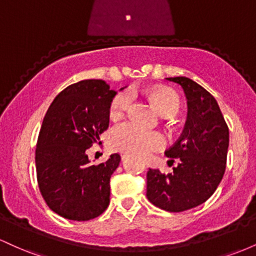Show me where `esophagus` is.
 Returning <instances> with one entry per match:
<instances>
[{
	"label": "esophagus",
	"instance_id": "obj_1",
	"mask_svg": "<svg viewBox=\"0 0 256 256\" xmlns=\"http://www.w3.org/2000/svg\"><path fill=\"white\" fill-rule=\"evenodd\" d=\"M128 158V154H122V160H125V158Z\"/></svg>",
	"mask_w": 256,
	"mask_h": 256
}]
</instances>
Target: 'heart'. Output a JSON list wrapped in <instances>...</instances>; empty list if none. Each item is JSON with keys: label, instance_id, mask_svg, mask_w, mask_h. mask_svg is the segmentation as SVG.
<instances>
[{"label": "heart", "instance_id": "1", "mask_svg": "<svg viewBox=\"0 0 256 256\" xmlns=\"http://www.w3.org/2000/svg\"><path fill=\"white\" fill-rule=\"evenodd\" d=\"M149 100L162 116H173L178 113L180 102L174 91L167 88H154L149 90ZM132 104L130 91H120L110 101V119L118 120L125 116ZM110 146L113 150L128 155L144 156L149 152L160 150L166 146V138L160 132L146 131L131 122L116 125L110 134Z\"/></svg>", "mask_w": 256, "mask_h": 256}]
</instances>
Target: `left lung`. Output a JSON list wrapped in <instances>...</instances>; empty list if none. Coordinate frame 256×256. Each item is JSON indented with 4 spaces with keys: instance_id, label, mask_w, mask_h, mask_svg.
Returning <instances> with one entry per match:
<instances>
[{
    "instance_id": "left-lung-1",
    "label": "left lung",
    "mask_w": 256,
    "mask_h": 256,
    "mask_svg": "<svg viewBox=\"0 0 256 256\" xmlns=\"http://www.w3.org/2000/svg\"><path fill=\"white\" fill-rule=\"evenodd\" d=\"M183 88L188 119L183 134L166 156L177 158V167L165 174L149 168L146 198L167 212H184L207 201L216 192L226 167L228 128L216 98L186 77L166 78Z\"/></svg>"
}]
</instances>
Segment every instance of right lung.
Returning <instances> with one entry per match:
<instances>
[{
    "label": "right lung",
    "mask_w": 256,
    "mask_h": 256,
    "mask_svg": "<svg viewBox=\"0 0 256 256\" xmlns=\"http://www.w3.org/2000/svg\"><path fill=\"white\" fill-rule=\"evenodd\" d=\"M116 94L104 80L86 79L61 91L46 110L36 146L37 182L48 207L64 218L86 222L110 204V177L122 158L112 154L91 165L86 150L101 143Z\"/></svg>",
    "instance_id": "right-lung-1"
}]
</instances>
